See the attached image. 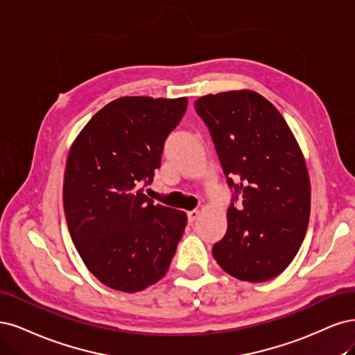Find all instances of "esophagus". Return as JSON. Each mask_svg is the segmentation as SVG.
<instances>
[{"mask_svg":"<svg viewBox=\"0 0 355 355\" xmlns=\"http://www.w3.org/2000/svg\"><path fill=\"white\" fill-rule=\"evenodd\" d=\"M198 216H199V211H198V209H193V211L187 212V218H189V223L196 221Z\"/></svg>","mask_w":355,"mask_h":355,"instance_id":"34e87169","label":"esophagus"}]
</instances>
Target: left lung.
<instances>
[{"mask_svg": "<svg viewBox=\"0 0 355 355\" xmlns=\"http://www.w3.org/2000/svg\"><path fill=\"white\" fill-rule=\"evenodd\" d=\"M194 109L234 189L227 232L212 255L239 280L267 282L293 261L310 221L311 186L301 148L280 112L255 91L203 96Z\"/></svg>", "mask_w": 355, "mask_h": 355, "instance_id": "1", "label": "left lung"}]
</instances>
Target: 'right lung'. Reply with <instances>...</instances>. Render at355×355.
I'll use <instances>...</instances> for the list:
<instances>
[{"instance_id": "add662e5", "label": "right lung", "mask_w": 355, "mask_h": 355, "mask_svg": "<svg viewBox=\"0 0 355 355\" xmlns=\"http://www.w3.org/2000/svg\"><path fill=\"white\" fill-rule=\"evenodd\" d=\"M187 97H121L89 119L64 169L63 207L72 242L107 288L134 293L161 280L187 215L148 199L164 144Z\"/></svg>"}]
</instances>
